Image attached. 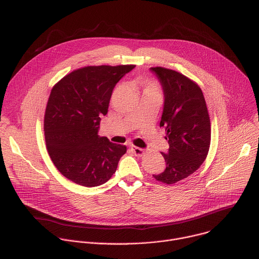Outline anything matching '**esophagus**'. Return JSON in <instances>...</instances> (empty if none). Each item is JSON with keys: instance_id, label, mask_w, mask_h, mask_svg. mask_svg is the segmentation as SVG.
Returning a JSON list of instances; mask_svg holds the SVG:
<instances>
[{"instance_id": "1", "label": "esophagus", "mask_w": 259, "mask_h": 259, "mask_svg": "<svg viewBox=\"0 0 259 259\" xmlns=\"http://www.w3.org/2000/svg\"><path fill=\"white\" fill-rule=\"evenodd\" d=\"M131 150H132V152L134 153V155L137 156V157H141V156L144 155V151H143L142 149H140V147H137V146L132 145V146H131Z\"/></svg>"}]
</instances>
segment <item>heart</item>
<instances>
[{"label": "heart", "instance_id": "obj_1", "mask_svg": "<svg viewBox=\"0 0 259 259\" xmlns=\"http://www.w3.org/2000/svg\"><path fill=\"white\" fill-rule=\"evenodd\" d=\"M146 89H151V90H156V91H157V88H156L154 85H149V86H147Z\"/></svg>", "mask_w": 259, "mask_h": 259}]
</instances>
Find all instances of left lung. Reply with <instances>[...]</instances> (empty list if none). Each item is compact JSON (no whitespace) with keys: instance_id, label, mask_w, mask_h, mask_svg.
I'll use <instances>...</instances> for the list:
<instances>
[{"instance_id":"left-lung-1","label":"left lung","mask_w":259,"mask_h":259,"mask_svg":"<svg viewBox=\"0 0 259 259\" xmlns=\"http://www.w3.org/2000/svg\"><path fill=\"white\" fill-rule=\"evenodd\" d=\"M164 92L160 127L169 143L162 153L166 168L153 175L156 180L173 184L187 178L205 161L211 140L210 118L201 88L182 73L161 66L151 67Z\"/></svg>"}]
</instances>
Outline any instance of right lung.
<instances>
[{
  "label": "right lung",
  "instance_id": "add662e5",
  "mask_svg": "<svg viewBox=\"0 0 259 259\" xmlns=\"http://www.w3.org/2000/svg\"><path fill=\"white\" fill-rule=\"evenodd\" d=\"M135 65L76 69L51 90L44 118L45 140L57 170L80 186L105 183L127 147L98 135L116 84Z\"/></svg>",
  "mask_w": 259,
  "mask_h": 259
}]
</instances>
